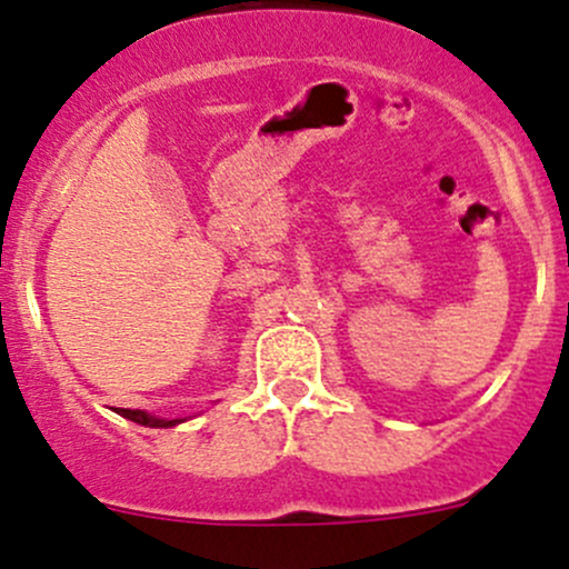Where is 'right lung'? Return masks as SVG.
Masks as SVG:
<instances>
[{"label":"right lung","instance_id":"add662e5","mask_svg":"<svg viewBox=\"0 0 569 569\" xmlns=\"http://www.w3.org/2000/svg\"><path fill=\"white\" fill-rule=\"evenodd\" d=\"M117 415H122L124 420H133V422H139V426H147V428H171V426H177V422H184V420H158V417L147 415V411H139V409H119Z\"/></svg>","mask_w":569,"mask_h":569}]
</instances>
